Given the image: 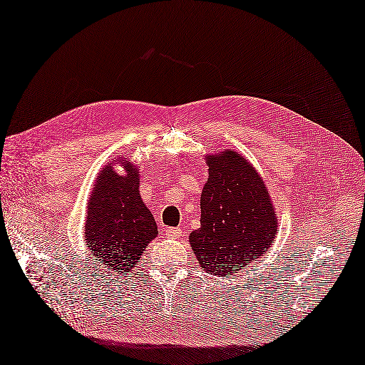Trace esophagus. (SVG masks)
I'll return each mask as SVG.
<instances>
[{
	"instance_id": "1",
	"label": "esophagus",
	"mask_w": 365,
	"mask_h": 365,
	"mask_svg": "<svg viewBox=\"0 0 365 365\" xmlns=\"http://www.w3.org/2000/svg\"><path fill=\"white\" fill-rule=\"evenodd\" d=\"M166 237L179 239L182 236V228H166Z\"/></svg>"
}]
</instances>
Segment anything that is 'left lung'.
I'll list each match as a JSON object with an SVG mask.
<instances>
[{"label": "left lung", "instance_id": "8db88e82", "mask_svg": "<svg viewBox=\"0 0 365 365\" xmlns=\"http://www.w3.org/2000/svg\"><path fill=\"white\" fill-rule=\"evenodd\" d=\"M208 182L200 195V228L190 244L202 269L219 277L265 255L277 217L262 177L236 151L208 154Z\"/></svg>", "mask_w": 365, "mask_h": 365}]
</instances>
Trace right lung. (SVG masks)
Returning <instances> with one entry per match:
<instances>
[{"label":"right lung","mask_w":365,"mask_h":365,"mask_svg":"<svg viewBox=\"0 0 365 365\" xmlns=\"http://www.w3.org/2000/svg\"><path fill=\"white\" fill-rule=\"evenodd\" d=\"M114 161L121 163L127 174L117 175L113 162L101 168L88 203L85 240L101 265L129 273L157 237V225L140 197L138 168L121 157Z\"/></svg>","instance_id":"add662e5"}]
</instances>
